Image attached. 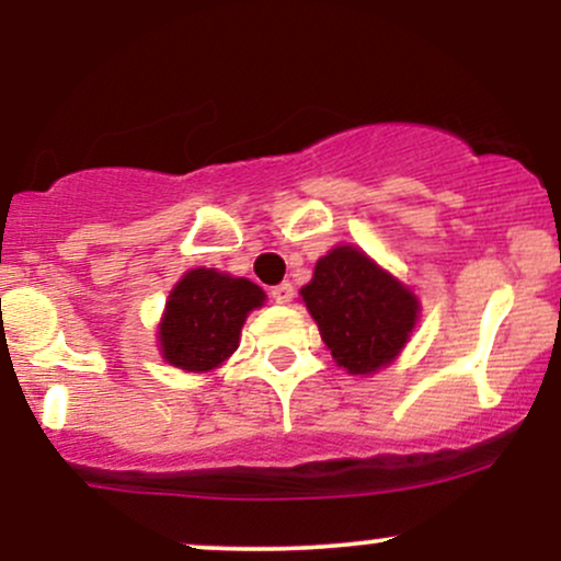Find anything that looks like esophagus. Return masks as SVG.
<instances>
[{
  "instance_id": "obj_1",
  "label": "esophagus",
  "mask_w": 561,
  "mask_h": 561,
  "mask_svg": "<svg viewBox=\"0 0 561 561\" xmlns=\"http://www.w3.org/2000/svg\"><path fill=\"white\" fill-rule=\"evenodd\" d=\"M272 298H274V302H279V306H287V302H293V298H295V289L289 282H282V285L272 287Z\"/></svg>"
}]
</instances>
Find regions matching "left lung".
<instances>
[{
  "mask_svg": "<svg viewBox=\"0 0 561 561\" xmlns=\"http://www.w3.org/2000/svg\"><path fill=\"white\" fill-rule=\"evenodd\" d=\"M300 298L347 375H375L396 362L422 311L414 289L347 242L321 255Z\"/></svg>",
  "mask_w": 561,
  "mask_h": 561,
  "instance_id": "1",
  "label": "left lung"
}]
</instances>
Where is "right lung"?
<instances>
[{"label": "right lung", "instance_id": "1", "mask_svg": "<svg viewBox=\"0 0 561 561\" xmlns=\"http://www.w3.org/2000/svg\"><path fill=\"white\" fill-rule=\"evenodd\" d=\"M266 293L244 276L218 268H190L171 289L158 324V351L165 364L192 375H208L240 347L250 311Z\"/></svg>", "mask_w": 561, "mask_h": 561}]
</instances>
